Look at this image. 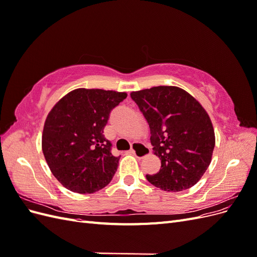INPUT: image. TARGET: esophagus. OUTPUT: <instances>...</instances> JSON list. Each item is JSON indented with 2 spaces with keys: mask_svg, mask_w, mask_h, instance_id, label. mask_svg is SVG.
<instances>
[{
  "mask_svg": "<svg viewBox=\"0 0 257 257\" xmlns=\"http://www.w3.org/2000/svg\"><path fill=\"white\" fill-rule=\"evenodd\" d=\"M131 153H133L138 159H143L149 154V149H148V148L142 143H133V145H132Z\"/></svg>",
  "mask_w": 257,
  "mask_h": 257,
  "instance_id": "esophagus-1",
  "label": "esophagus"
}]
</instances>
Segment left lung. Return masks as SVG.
I'll return each mask as SVG.
<instances>
[{
    "instance_id": "obj_1",
    "label": "left lung",
    "mask_w": 257,
    "mask_h": 257,
    "mask_svg": "<svg viewBox=\"0 0 257 257\" xmlns=\"http://www.w3.org/2000/svg\"><path fill=\"white\" fill-rule=\"evenodd\" d=\"M150 127L153 152L160 172L147 180L167 192L195 185L212 158L215 136L207 111L188 92L172 85L132 92Z\"/></svg>"
}]
</instances>
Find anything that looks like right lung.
Instances as JSON below:
<instances>
[{"label":"right lung","instance_id":"right-lung-1","mask_svg":"<svg viewBox=\"0 0 257 257\" xmlns=\"http://www.w3.org/2000/svg\"><path fill=\"white\" fill-rule=\"evenodd\" d=\"M127 94L102 89H76L53 106L45 121L42 148L57 180L67 190L91 194L111 181L119 157L104 127L110 111Z\"/></svg>","mask_w":257,"mask_h":257}]
</instances>
